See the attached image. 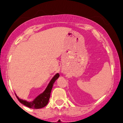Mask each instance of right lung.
Here are the masks:
<instances>
[{
  "mask_svg": "<svg viewBox=\"0 0 123 123\" xmlns=\"http://www.w3.org/2000/svg\"><path fill=\"white\" fill-rule=\"evenodd\" d=\"M59 76V74L56 73L53 77L52 79H51V80L49 83L48 85L47 86L46 88L43 91V92L40 94L39 95H38L33 101L28 102L25 100H23L22 99H20L15 93L17 99H18V100L22 104H23L25 106H27V107L30 108L40 109L44 107L45 106H46L47 104L49 102V100L50 96V93H51V90L52 89L53 85H54L55 81L58 79Z\"/></svg>",
  "mask_w": 123,
  "mask_h": 123,
  "instance_id": "add662e5",
  "label": "right lung"
}]
</instances>
